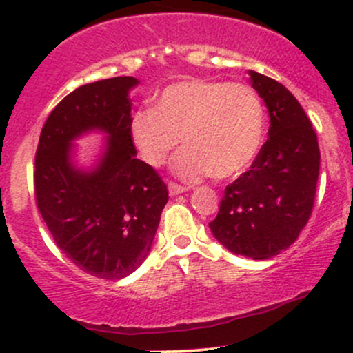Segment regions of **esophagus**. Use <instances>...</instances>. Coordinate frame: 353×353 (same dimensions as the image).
Wrapping results in <instances>:
<instances>
[{
  "instance_id": "obj_1",
  "label": "esophagus",
  "mask_w": 353,
  "mask_h": 353,
  "mask_svg": "<svg viewBox=\"0 0 353 353\" xmlns=\"http://www.w3.org/2000/svg\"><path fill=\"white\" fill-rule=\"evenodd\" d=\"M168 189H169V194H171V196H179V194H184L185 190H188V188L176 184V182H169Z\"/></svg>"
}]
</instances>
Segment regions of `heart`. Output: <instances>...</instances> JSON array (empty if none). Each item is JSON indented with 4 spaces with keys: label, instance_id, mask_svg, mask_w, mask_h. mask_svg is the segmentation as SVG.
I'll use <instances>...</instances> for the list:
<instances>
[{
    "label": "heart",
    "instance_id": "heart-1",
    "mask_svg": "<svg viewBox=\"0 0 353 353\" xmlns=\"http://www.w3.org/2000/svg\"><path fill=\"white\" fill-rule=\"evenodd\" d=\"M129 136L141 157L154 168L168 161L181 139L172 171L194 182L214 174L239 176L254 163L265 137V108L247 84L185 79L164 88L154 109H139Z\"/></svg>",
    "mask_w": 353,
    "mask_h": 353
}]
</instances>
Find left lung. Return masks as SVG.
I'll return each instance as SVG.
<instances>
[{"instance_id": "obj_1", "label": "left lung", "mask_w": 353, "mask_h": 353, "mask_svg": "<svg viewBox=\"0 0 353 353\" xmlns=\"http://www.w3.org/2000/svg\"><path fill=\"white\" fill-rule=\"evenodd\" d=\"M270 117L269 139L250 169L225 188L212 236L236 255L265 261L289 249L309 221L317 189V134L299 101L272 78L249 70Z\"/></svg>"}]
</instances>
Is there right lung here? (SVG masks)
I'll return each mask as SVG.
<instances>
[{
  "mask_svg": "<svg viewBox=\"0 0 353 353\" xmlns=\"http://www.w3.org/2000/svg\"><path fill=\"white\" fill-rule=\"evenodd\" d=\"M137 84L123 76L74 89L48 116L36 151V202L56 245L84 272L109 281L145 261L169 199L129 136V92ZM89 132L107 139L81 166L74 141Z\"/></svg>",
  "mask_w": 353,
  "mask_h": 353,
  "instance_id": "1",
  "label": "right lung"
}]
</instances>
